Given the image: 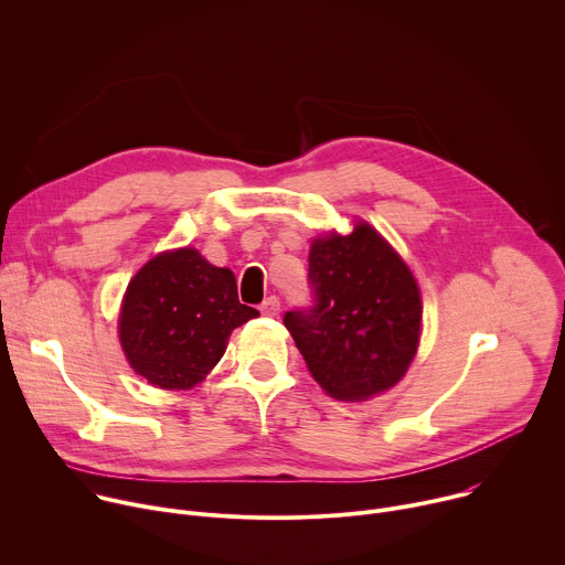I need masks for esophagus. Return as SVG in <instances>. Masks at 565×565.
Here are the masks:
<instances>
[{
	"instance_id": "34e87169",
	"label": "esophagus",
	"mask_w": 565,
	"mask_h": 565,
	"mask_svg": "<svg viewBox=\"0 0 565 565\" xmlns=\"http://www.w3.org/2000/svg\"><path fill=\"white\" fill-rule=\"evenodd\" d=\"M262 315H266V317H277L279 312H281V301L273 295V297H268L264 303H262Z\"/></svg>"
}]
</instances>
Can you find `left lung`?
<instances>
[{
	"label": "left lung",
	"instance_id": "8db88e82",
	"mask_svg": "<svg viewBox=\"0 0 565 565\" xmlns=\"http://www.w3.org/2000/svg\"><path fill=\"white\" fill-rule=\"evenodd\" d=\"M315 308L284 324L315 382L335 399L364 402L407 375L423 335L420 286L399 253L364 218L349 234L310 241Z\"/></svg>",
	"mask_w": 565,
	"mask_h": 565
}]
</instances>
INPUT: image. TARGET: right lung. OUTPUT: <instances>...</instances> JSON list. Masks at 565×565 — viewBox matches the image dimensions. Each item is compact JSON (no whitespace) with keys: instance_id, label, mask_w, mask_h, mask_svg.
<instances>
[{"instance_id":"add662e5","label":"right lung","mask_w":565,"mask_h":565,"mask_svg":"<svg viewBox=\"0 0 565 565\" xmlns=\"http://www.w3.org/2000/svg\"><path fill=\"white\" fill-rule=\"evenodd\" d=\"M259 310L238 301L230 268L196 248L151 257L127 284L118 312L120 349L147 384L188 391L218 364L232 331Z\"/></svg>"}]
</instances>
